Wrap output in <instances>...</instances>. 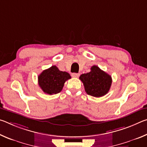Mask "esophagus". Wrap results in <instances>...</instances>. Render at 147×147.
<instances>
[{"label":"esophagus","mask_w":147,"mask_h":147,"mask_svg":"<svg viewBox=\"0 0 147 147\" xmlns=\"http://www.w3.org/2000/svg\"><path fill=\"white\" fill-rule=\"evenodd\" d=\"M80 76V74L79 73H74L72 74V76L73 77H74V78H77V77H78Z\"/></svg>","instance_id":"obj_1"}]
</instances>
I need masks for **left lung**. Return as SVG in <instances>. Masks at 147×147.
<instances>
[{
    "label": "left lung",
    "instance_id": "obj_1",
    "mask_svg": "<svg viewBox=\"0 0 147 147\" xmlns=\"http://www.w3.org/2000/svg\"><path fill=\"white\" fill-rule=\"evenodd\" d=\"M80 80L87 94L94 97H100L108 93L112 83L111 76L96 65L92 66L89 73L81 74Z\"/></svg>",
    "mask_w": 147,
    "mask_h": 147
}]
</instances>
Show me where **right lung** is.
Returning a JSON list of instances; mask_svg holds the SVG:
<instances>
[{"label":"right lung","mask_w":147,"mask_h":147,"mask_svg":"<svg viewBox=\"0 0 147 147\" xmlns=\"http://www.w3.org/2000/svg\"><path fill=\"white\" fill-rule=\"evenodd\" d=\"M71 78L68 73L59 71L56 66L53 65L39 74L38 84L45 93L54 94L59 93L65 82Z\"/></svg>","instance_id":"add662e5"}]
</instances>
